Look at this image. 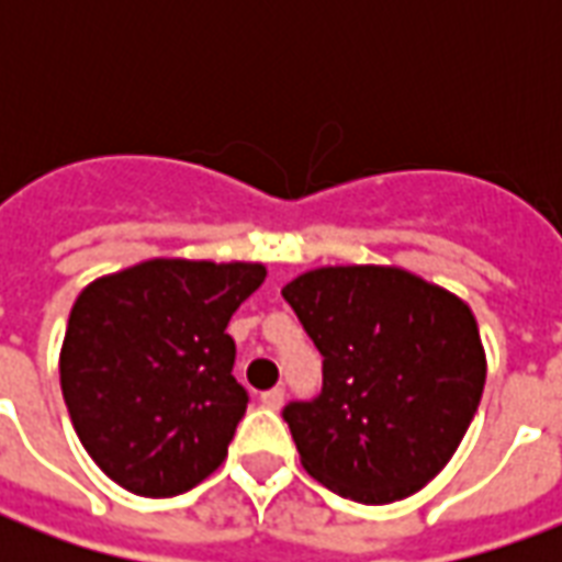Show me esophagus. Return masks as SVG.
<instances>
[{
  "mask_svg": "<svg viewBox=\"0 0 562 562\" xmlns=\"http://www.w3.org/2000/svg\"><path fill=\"white\" fill-rule=\"evenodd\" d=\"M282 401H285V389H282V385H277V389H270L261 394V403H265L268 409H280Z\"/></svg>",
  "mask_w": 562,
  "mask_h": 562,
  "instance_id": "obj_1",
  "label": "esophagus"
}]
</instances>
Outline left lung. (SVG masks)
<instances>
[{
    "label": "left lung",
    "instance_id": "left-lung-1",
    "mask_svg": "<svg viewBox=\"0 0 562 562\" xmlns=\"http://www.w3.org/2000/svg\"><path fill=\"white\" fill-rule=\"evenodd\" d=\"M322 352V391L282 409L304 470L364 506L422 491L458 451L484 349L458 294L401 268L306 270L282 289Z\"/></svg>",
    "mask_w": 562,
    "mask_h": 562
}]
</instances>
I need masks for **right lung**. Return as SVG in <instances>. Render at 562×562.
Wrapping results in <instances>:
<instances>
[{
	"label": "right lung",
	"mask_w": 562,
	"mask_h": 562,
	"mask_svg": "<svg viewBox=\"0 0 562 562\" xmlns=\"http://www.w3.org/2000/svg\"><path fill=\"white\" fill-rule=\"evenodd\" d=\"M265 277L252 261L149 258L78 294L59 382L108 479L138 496H177L220 470L249 403L225 328Z\"/></svg>",
	"instance_id": "obj_1"
}]
</instances>
